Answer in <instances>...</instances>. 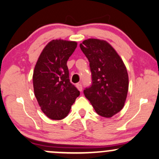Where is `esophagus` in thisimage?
Listing matches in <instances>:
<instances>
[{
  "mask_svg": "<svg viewBox=\"0 0 159 159\" xmlns=\"http://www.w3.org/2000/svg\"><path fill=\"white\" fill-rule=\"evenodd\" d=\"M76 87H77L79 91H82V89H83V87H82V84L81 83H78L76 84Z\"/></svg>",
  "mask_w": 159,
  "mask_h": 159,
  "instance_id": "34e87169",
  "label": "esophagus"
}]
</instances>
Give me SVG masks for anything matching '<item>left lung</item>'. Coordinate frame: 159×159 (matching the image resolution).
<instances>
[{
	"label": "left lung",
	"mask_w": 159,
	"mask_h": 159,
	"mask_svg": "<svg viewBox=\"0 0 159 159\" xmlns=\"http://www.w3.org/2000/svg\"><path fill=\"white\" fill-rule=\"evenodd\" d=\"M80 48L90 62L92 84L84 90L100 116L109 118L123 109L129 90V76L123 60L105 40L86 39Z\"/></svg>",
	"instance_id": "8db88e82"
}]
</instances>
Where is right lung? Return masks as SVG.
Instances as JSON below:
<instances>
[{
    "mask_svg": "<svg viewBox=\"0 0 159 159\" xmlns=\"http://www.w3.org/2000/svg\"><path fill=\"white\" fill-rule=\"evenodd\" d=\"M77 43L52 40L43 50L33 75L34 94L41 110L52 120H60L69 114L80 92L69 81L67 61Z\"/></svg>",
    "mask_w": 159,
    "mask_h": 159,
    "instance_id": "right-lung-1",
    "label": "right lung"
}]
</instances>
